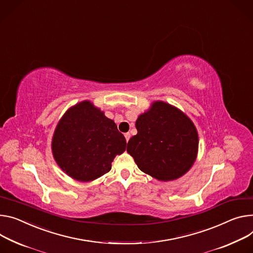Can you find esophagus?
I'll return each mask as SVG.
<instances>
[{
    "instance_id": "1",
    "label": "esophagus",
    "mask_w": 253,
    "mask_h": 253,
    "mask_svg": "<svg viewBox=\"0 0 253 253\" xmlns=\"http://www.w3.org/2000/svg\"><path fill=\"white\" fill-rule=\"evenodd\" d=\"M130 136H131L130 133H125V138H126V141H127V142H128V140L130 139Z\"/></svg>"
}]
</instances>
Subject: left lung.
Returning a JSON list of instances; mask_svg holds the SVG:
<instances>
[{"instance_id":"obj_1","label":"left lung","mask_w":253,"mask_h":253,"mask_svg":"<svg viewBox=\"0 0 253 253\" xmlns=\"http://www.w3.org/2000/svg\"><path fill=\"white\" fill-rule=\"evenodd\" d=\"M135 126L137 134L129 139L127 152L140 170L162 181L176 179L190 170L197 158L199 137L185 113L156 101L139 115Z\"/></svg>"}]
</instances>
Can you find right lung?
Returning <instances> with one entry per match:
<instances>
[{"label": "right lung", "instance_id": "obj_1", "mask_svg": "<svg viewBox=\"0 0 253 253\" xmlns=\"http://www.w3.org/2000/svg\"><path fill=\"white\" fill-rule=\"evenodd\" d=\"M58 167L79 181L94 180L112 168L126 139L115 122L89 101L68 109L59 120L51 143Z\"/></svg>", "mask_w": 253, "mask_h": 253}]
</instances>
